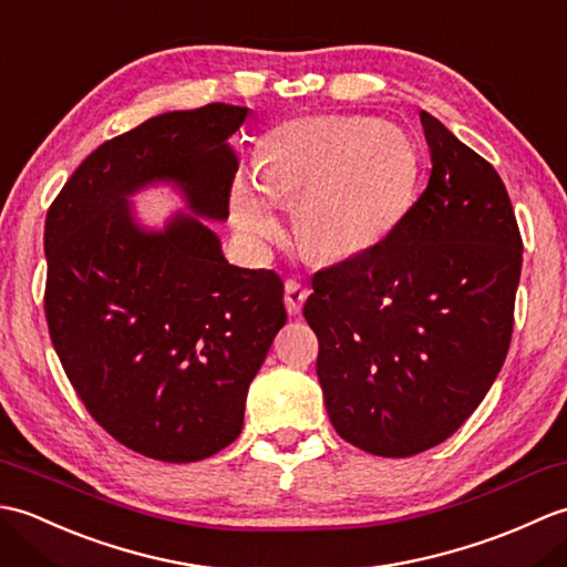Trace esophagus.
<instances>
[{
  "label": "esophagus",
  "instance_id": "1",
  "mask_svg": "<svg viewBox=\"0 0 567 567\" xmlns=\"http://www.w3.org/2000/svg\"><path fill=\"white\" fill-rule=\"evenodd\" d=\"M309 292L311 290L305 282L287 280L285 282V307H287V311H290V315H299V311H302V307H305V302H307Z\"/></svg>",
  "mask_w": 567,
  "mask_h": 567
}]
</instances>
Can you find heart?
Instances as JSON below:
<instances>
[{"label":"heart","mask_w":567,"mask_h":567,"mask_svg":"<svg viewBox=\"0 0 567 567\" xmlns=\"http://www.w3.org/2000/svg\"><path fill=\"white\" fill-rule=\"evenodd\" d=\"M421 161L400 126L372 116H302L272 128L258 179L231 189L236 226L252 240L280 228V204L297 202V236L309 256L341 260L388 240L412 209Z\"/></svg>","instance_id":"heart-1"}]
</instances>
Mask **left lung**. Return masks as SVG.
I'll list each match as a JSON object with an SVG mask.
<instances>
[{
	"label": "left lung",
	"instance_id": "obj_1",
	"mask_svg": "<svg viewBox=\"0 0 567 567\" xmlns=\"http://www.w3.org/2000/svg\"><path fill=\"white\" fill-rule=\"evenodd\" d=\"M424 195L363 256L315 275L305 319L333 429L372 455L443 443L485 400L509 351L522 236L485 158L419 112Z\"/></svg>",
	"mask_w": 567,
	"mask_h": 567
}]
</instances>
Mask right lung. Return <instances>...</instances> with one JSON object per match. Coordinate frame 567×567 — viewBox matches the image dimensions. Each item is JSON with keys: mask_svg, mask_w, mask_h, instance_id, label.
<instances>
[{"mask_svg": "<svg viewBox=\"0 0 567 567\" xmlns=\"http://www.w3.org/2000/svg\"><path fill=\"white\" fill-rule=\"evenodd\" d=\"M248 106L165 112L82 161L45 216V319L94 421L126 449L195 463L244 429L246 396L285 327L282 280L224 258ZM171 184L186 202L161 229L130 197Z\"/></svg>", "mask_w": 567, "mask_h": 567, "instance_id": "add662e5", "label": "right lung"}]
</instances>
